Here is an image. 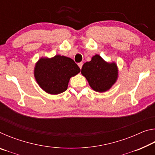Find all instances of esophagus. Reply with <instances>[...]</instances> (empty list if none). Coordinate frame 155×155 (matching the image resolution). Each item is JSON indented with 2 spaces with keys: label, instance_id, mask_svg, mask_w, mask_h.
I'll list each match as a JSON object with an SVG mask.
<instances>
[{
  "label": "esophagus",
  "instance_id": "1",
  "mask_svg": "<svg viewBox=\"0 0 155 155\" xmlns=\"http://www.w3.org/2000/svg\"><path fill=\"white\" fill-rule=\"evenodd\" d=\"M78 67H79L81 69V68H82V66H83V63L82 62H81V63H78Z\"/></svg>",
  "mask_w": 155,
  "mask_h": 155
}]
</instances>
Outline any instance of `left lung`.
Here are the masks:
<instances>
[{"mask_svg": "<svg viewBox=\"0 0 155 155\" xmlns=\"http://www.w3.org/2000/svg\"><path fill=\"white\" fill-rule=\"evenodd\" d=\"M81 74L89 85L97 92H104L111 89L118 77V68L115 62H107L99 54L91 57L83 64Z\"/></svg>", "mask_w": 155, "mask_h": 155, "instance_id": "obj_1", "label": "left lung"}]
</instances>
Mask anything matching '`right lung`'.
I'll use <instances>...</instances> for the list:
<instances>
[{
	"label": "right lung",
	"instance_id": "add662e5",
	"mask_svg": "<svg viewBox=\"0 0 155 155\" xmlns=\"http://www.w3.org/2000/svg\"><path fill=\"white\" fill-rule=\"evenodd\" d=\"M80 71L74 60L57 54L51 58L41 57L35 65L34 77L44 91L56 95L66 90L70 78Z\"/></svg>",
	"mask_w": 155,
	"mask_h": 155
}]
</instances>
